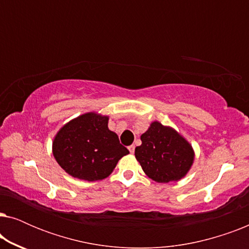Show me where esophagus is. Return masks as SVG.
I'll list each match as a JSON object with an SVG mask.
<instances>
[{"label": "esophagus", "mask_w": 249, "mask_h": 249, "mask_svg": "<svg viewBox=\"0 0 249 249\" xmlns=\"http://www.w3.org/2000/svg\"><path fill=\"white\" fill-rule=\"evenodd\" d=\"M128 149H129V152H130L131 154H132V153L135 152V146H134V145H130V146H129V147H128Z\"/></svg>", "instance_id": "34e87169"}]
</instances>
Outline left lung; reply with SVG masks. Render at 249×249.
<instances>
[{"instance_id":"1","label":"left lung","mask_w":249,"mask_h":249,"mask_svg":"<svg viewBox=\"0 0 249 249\" xmlns=\"http://www.w3.org/2000/svg\"><path fill=\"white\" fill-rule=\"evenodd\" d=\"M141 139L142 145L135 148V156L142 171L154 181H178L192 168L195 152L173 128L153 121Z\"/></svg>"}]
</instances>
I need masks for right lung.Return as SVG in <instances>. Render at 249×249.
Returning <instances> with one entry per match:
<instances>
[{
  "instance_id": "add662e5",
  "label": "right lung",
  "mask_w": 249,
  "mask_h": 249,
  "mask_svg": "<svg viewBox=\"0 0 249 249\" xmlns=\"http://www.w3.org/2000/svg\"><path fill=\"white\" fill-rule=\"evenodd\" d=\"M108 117L88 112L57 131L52 152L59 165L73 178L96 181L107 178L129 151L107 127Z\"/></svg>"
}]
</instances>
